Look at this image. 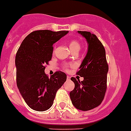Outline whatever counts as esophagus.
Returning a JSON list of instances; mask_svg holds the SVG:
<instances>
[{"label":"esophagus","mask_w":131,"mask_h":131,"mask_svg":"<svg viewBox=\"0 0 131 131\" xmlns=\"http://www.w3.org/2000/svg\"><path fill=\"white\" fill-rule=\"evenodd\" d=\"M67 80H70V77L69 76L67 77Z\"/></svg>","instance_id":"obj_1"}]
</instances>
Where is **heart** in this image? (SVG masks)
Instances as JSON below:
<instances>
[{"instance_id":"b5f03b06","label":"heart","mask_w":131,"mask_h":131,"mask_svg":"<svg viewBox=\"0 0 131 131\" xmlns=\"http://www.w3.org/2000/svg\"><path fill=\"white\" fill-rule=\"evenodd\" d=\"M69 46L72 52H74V51H78L79 52V50L81 49V47L80 42L76 40H71V41H69ZM64 67V69L67 70L68 69V65L67 64H65Z\"/></svg>"}]
</instances>
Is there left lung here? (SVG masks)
I'll return each instance as SVG.
<instances>
[{"label":"left lung","mask_w":131,"mask_h":131,"mask_svg":"<svg viewBox=\"0 0 131 131\" xmlns=\"http://www.w3.org/2000/svg\"><path fill=\"white\" fill-rule=\"evenodd\" d=\"M88 43V53L77 74L83 77V81L71 80L75 88L70 92L73 106L78 110L88 111L96 108L102 102L107 88L108 65L104 46L95 34L89 31H78Z\"/></svg>","instance_id":"1"}]
</instances>
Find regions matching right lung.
I'll return each mask as SVG.
<instances>
[{"mask_svg": "<svg viewBox=\"0 0 131 131\" xmlns=\"http://www.w3.org/2000/svg\"><path fill=\"white\" fill-rule=\"evenodd\" d=\"M68 31L37 30L22 41L15 56L17 85L26 104L33 110H48L56 93L67 80V75L56 71L49 78L44 72L52 59L53 44Z\"/></svg>", "mask_w": 131, "mask_h": 131, "instance_id": "right-lung-1", "label": "right lung"}]
</instances>
